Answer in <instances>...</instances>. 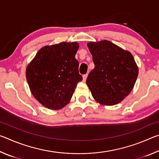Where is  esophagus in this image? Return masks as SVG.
Instances as JSON below:
<instances>
[{
    "mask_svg": "<svg viewBox=\"0 0 159 159\" xmlns=\"http://www.w3.org/2000/svg\"><path fill=\"white\" fill-rule=\"evenodd\" d=\"M87 77H88V74H85L83 76V81H85L86 79H87Z\"/></svg>",
    "mask_w": 159,
    "mask_h": 159,
    "instance_id": "obj_1",
    "label": "esophagus"
}]
</instances>
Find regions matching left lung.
I'll return each mask as SVG.
<instances>
[{
  "label": "left lung",
  "instance_id": "1",
  "mask_svg": "<svg viewBox=\"0 0 159 159\" xmlns=\"http://www.w3.org/2000/svg\"><path fill=\"white\" fill-rule=\"evenodd\" d=\"M87 45L95 64L86 80L93 98L102 105L118 104L130 93L138 76L133 55L106 40Z\"/></svg>",
  "mask_w": 159,
  "mask_h": 159
}]
</instances>
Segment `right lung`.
I'll use <instances>...</instances> for the list:
<instances>
[{
	"mask_svg": "<svg viewBox=\"0 0 159 159\" xmlns=\"http://www.w3.org/2000/svg\"><path fill=\"white\" fill-rule=\"evenodd\" d=\"M79 48L77 42L46 45L26 67V78L32 95L46 108L58 110L65 107L82 80L75 58Z\"/></svg>",
	"mask_w": 159,
	"mask_h": 159,
	"instance_id": "1",
	"label": "right lung"
}]
</instances>
